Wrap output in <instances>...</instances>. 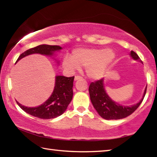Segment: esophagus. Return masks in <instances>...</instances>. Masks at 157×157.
Returning <instances> with one entry per match:
<instances>
[{
    "label": "esophagus",
    "mask_w": 157,
    "mask_h": 157,
    "mask_svg": "<svg viewBox=\"0 0 157 157\" xmlns=\"http://www.w3.org/2000/svg\"><path fill=\"white\" fill-rule=\"evenodd\" d=\"M82 79V77H80V76H75V78H74V80L77 81V80H78V79Z\"/></svg>",
    "instance_id": "esophagus-1"
}]
</instances>
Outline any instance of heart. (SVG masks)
Returning <instances> with one entry per match:
<instances>
[{"label":"heart","instance_id":"b5f03b06","mask_svg":"<svg viewBox=\"0 0 157 157\" xmlns=\"http://www.w3.org/2000/svg\"><path fill=\"white\" fill-rule=\"evenodd\" d=\"M115 56V52L111 49L81 48L73 50L72 57H63L62 66L68 73H73L84 66L89 78L100 79L105 76Z\"/></svg>","mask_w":157,"mask_h":157}]
</instances>
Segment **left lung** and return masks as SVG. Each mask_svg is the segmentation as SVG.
Segmentation results:
<instances>
[{
	"instance_id": "8db88e82",
	"label": "left lung",
	"mask_w": 157,
	"mask_h": 157,
	"mask_svg": "<svg viewBox=\"0 0 157 157\" xmlns=\"http://www.w3.org/2000/svg\"><path fill=\"white\" fill-rule=\"evenodd\" d=\"M130 57L133 59L142 63L139 57L134 51L130 52ZM147 90L146 86L143 97L136 104L125 106L122 105L111 99L106 91L104 79H101L95 82H91L89 87L90 99L95 109L102 118L106 120H118L124 118L132 114L141 104Z\"/></svg>"
}]
</instances>
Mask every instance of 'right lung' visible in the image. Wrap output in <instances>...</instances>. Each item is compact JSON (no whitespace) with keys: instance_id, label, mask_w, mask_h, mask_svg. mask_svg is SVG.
<instances>
[{"instance_id":"1","label":"right lung","mask_w":157,"mask_h":157,"mask_svg":"<svg viewBox=\"0 0 157 157\" xmlns=\"http://www.w3.org/2000/svg\"><path fill=\"white\" fill-rule=\"evenodd\" d=\"M62 48L59 46H50L41 44L23 52L18 57L17 62L22 58L33 54H40L51 57L57 64L59 61L55 58L56 52H59ZM16 62V63H17ZM74 77L55 76V87L52 94L46 102L35 107H28L18 102V105L30 115L41 119H51L59 116L65 112L73 98Z\"/></svg>"}]
</instances>
